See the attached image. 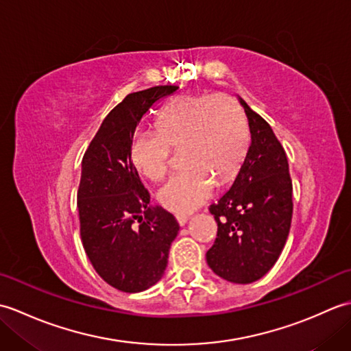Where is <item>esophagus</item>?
Here are the masks:
<instances>
[{
  "mask_svg": "<svg viewBox=\"0 0 351 351\" xmlns=\"http://www.w3.org/2000/svg\"><path fill=\"white\" fill-rule=\"evenodd\" d=\"M176 220H178V223H180L181 226H184L185 223L189 221V215H187V214H178V215H176Z\"/></svg>",
  "mask_w": 351,
  "mask_h": 351,
  "instance_id": "1",
  "label": "esophagus"
}]
</instances>
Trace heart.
I'll use <instances>...</instances> for the list:
<instances>
[{"label":"heart","instance_id":"obj_1","mask_svg":"<svg viewBox=\"0 0 351 351\" xmlns=\"http://www.w3.org/2000/svg\"><path fill=\"white\" fill-rule=\"evenodd\" d=\"M155 128L134 137L131 160L140 175L161 181L170 170L173 149H184L189 169L158 191V202L169 211L191 213L213 196L215 182L229 184L241 170L249 128L232 96L178 95L161 108Z\"/></svg>","mask_w":351,"mask_h":351}]
</instances>
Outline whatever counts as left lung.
<instances>
[{"label": "left lung", "instance_id": "left-lung-1", "mask_svg": "<svg viewBox=\"0 0 351 351\" xmlns=\"http://www.w3.org/2000/svg\"><path fill=\"white\" fill-rule=\"evenodd\" d=\"M252 145L232 187L210 213L217 238L206 263L220 278L250 283L279 259L293 219V181L287 152L271 126L241 101Z\"/></svg>", "mask_w": 351, "mask_h": 351}]
</instances>
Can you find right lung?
I'll use <instances>...</instances> for the list:
<instances>
[{
  "instance_id": "right-lung-1",
  "label": "right lung",
  "mask_w": 351,
  "mask_h": 351,
  "mask_svg": "<svg viewBox=\"0 0 351 351\" xmlns=\"http://www.w3.org/2000/svg\"><path fill=\"white\" fill-rule=\"evenodd\" d=\"M176 88L155 86L126 95L83 156L77 195L81 241L96 273L123 293H140L161 279L180 230L170 213L149 206L151 196L131 160L140 119Z\"/></svg>"
}]
</instances>
